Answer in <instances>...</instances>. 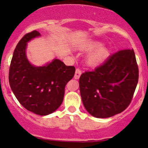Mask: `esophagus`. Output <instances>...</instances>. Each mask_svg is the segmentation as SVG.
<instances>
[{
	"label": "esophagus",
	"mask_w": 148,
	"mask_h": 148,
	"mask_svg": "<svg viewBox=\"0 0 148 148\" xmlns=\"http://www.w3.org/2000/svg\"><path fill=\"white\" fill-rule=\"evenodd\" d=\"M81 75V70L80 69H76L75 74H74V79H79L80 76Z\"/></svg>",
	"instance_id": "esophagus-1"
}]
</instances>
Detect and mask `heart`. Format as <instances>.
Here are the masks:
<instances>
[{"label":"heart","instance_id":"1","mask_svg":"<svg viewBox=\"0 0 148 148\" xmlns=\"http://www.w3.org/2000/svg\"><path fill=\"white\" fill-rule=\"evenodd\" d=\"M87 50H94L88 55L87 58L88 64L90 66H97L101 64L109 55V50L106 47L101 46L99 42H92L86 46Z\"/></svg>","mask_w":148,"mask_h":148}]
</instances>
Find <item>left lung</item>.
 <instances>
[{
  "label": "left lung",
  "instance_id": "left-lung-1",
  "mask_svg": "<svg viewBox=\"0 0 148 148\" xmlns=\"http://www.w3.org/2000/svg\"><path fill=\"white\" fill-rule=\"evenodd\" d=\"M138 81V67L134 50L118 51L95 70L80 76L83 103L95 118L113 116L130 105Z\"/></svg>",
  "mask_w": 148,
  "mask_h": 148
}]
</instances>
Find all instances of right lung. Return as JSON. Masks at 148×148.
Here are the masks:
<instances>
[{
  "mask_svg": "<svg viewBox=\"0 0 148 148\" xmlns=\"http://www.w3.org/2000/svg\"><path fill=\"white\" fill-rule=\"evenodd\" d=\"M40 35L38 31L33 30L18 42L10 63L9 82L25 109L47 115L56 111L62 103L64 88L74 76L75 67L65 65L58 59L42 67L32 65L25 55L27 42Z\"/></svg>",
  "mask_w": 148,
  "mask_h": 148,
  "instance_id": "add662e5",
  "label": "right lung"
}]
</instances>
